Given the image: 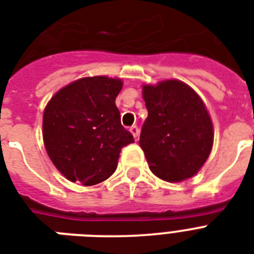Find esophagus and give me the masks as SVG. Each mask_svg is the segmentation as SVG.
Returning <instances> with one entry per match:
<instances>
[{
    "instance_id": "obj_1",
    "label": "esophagus",
    "mask_w": 254,
    "mask_h": 254,
    "mask_svg": "<svg viewBox=\"0 0 254 254\" xmlns=\"http://www.w3.org/2000/svg\"><path fill=\"white\" fill-rule=\"evenodd\" d=\"M129 130H130V133L131 134H133V137H134V138H137V137H138V134H139V130H138V127H130V129H129Z\"/></svg>"
}]
</instances>
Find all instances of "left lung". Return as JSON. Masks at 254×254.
<instances>
[{"mask_svg": "<svg viewBox=\"0 0 254 254\" xmlns=\"http://www.w3.org/2000/svg\"><path fill=\"white\" fill-rule=\"evenodd\" d=\"M147 109L139 146L151 173L162 181L193 177L208 159L213 125L204 101L195 89L177 79L143 84Z\"/></svg>", "mask_w": 254, "mask_h": 254, "instance_id": "obj_1", "label": "left lung"}]
</instances>
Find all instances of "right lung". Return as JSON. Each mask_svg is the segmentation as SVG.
I'll use <instances>...</instances> for the list:
<instances>
[{"label": "right lung", "instance_id": "right-lung-1", "mask_svg": "<svg viewBox=\"0 0 254 254\" xmlns=\"http://www.w3.org/2000/svg\"><path fill=\"white\" fill-rule=\"evenodd\" d=\"M119 77H81L61 88L43 112V143L54 166L71 182L101 183L117 169L121 149L134 142L121 125Z\"/></svg>", "mask_w": 254, "mask_h": 254}]
</instances>
